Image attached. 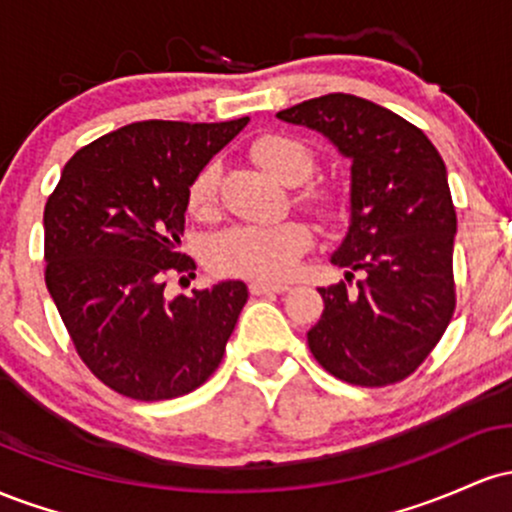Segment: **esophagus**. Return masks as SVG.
I'll use <instances>...</instances> for the list:
<instances>
[{"instance_id": "obj_1", "label": "esophagus", "mask_w": 512, "mask_h": 512, "mask_svg": "<svg viewBox=\"0 0 512 512\" xmlns=\"http://www.w3.org/2000/svg\"><path fill=\"white\" fill-rule=\"evenodd\" d=\"M289 291V284H276V281H250V293L260 296V293H284Z\"/></svg>"}]
</instances>
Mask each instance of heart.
Returning <instances> with one entry per match:
<instances>
[{
  "label": "heart",
  "instance_id": "1",
  "mask_svg": "<svg viewBox=\"0 0 512 512\" xmlns=\"http://www.w3.org/2000/svg\"><path fill=\"white\" fill-rule=\"evenodd\" d=\"M260 166L284 185H301L315 170V156L298 139L286 134H264L250 146ZM219 163H207L187 187V207L192 214H209L216 202ZM301 199L325 219L342 211V199L322 187H308ZM313 243L310 228L301 221H281L269 226H236L211 240L209 260L219 272L255 276V279H284L296 260Z\"/></svg>",
  "mask_w": 512,
  "mask_h": 512
}]
</instances>
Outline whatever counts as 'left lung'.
Instances as JSON below:
<instances>
[{
    "instance_id": "8db88e82",
    "label": "left lung",
    "mask_w": 512,
    "mask_h": 512,
    "mask_svg": "<svg viewBox=\"0 0 512 512\" xmlns=\"http://www.w3.org/2000/svg\"><path fill=\"white\" fill-rule=\"evenodd\" d=\"M276 117L320 132L351 161L349 226L330 262L351 281L320 291L308 346L334 378L361 387L404 380L424 363L455 310L457 216L448 170L411 122L349 93L303 101Z\"/></svg>"
}]
</instances>
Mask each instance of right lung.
<instances>
[{"label":"right lung","instance_id":"right-lung-1","mask_svg":"<svg viewBox=\"0 0 512 512\" xmlns=\"http://www.w3.org/2000/svg\"><path fill=\"white\" fill-rule=\"evenodd\" d=\"M248 122H132L76 151L45 204V284L81 361L120 395L180 397L219 368L248 286L166 298V274L195 269L178 252L187 187Z\"/></svg>","mask_w":512,"mask_h":512}]
</instances>
